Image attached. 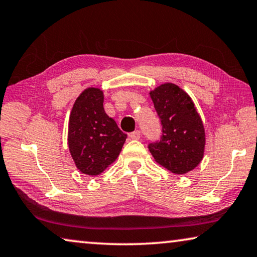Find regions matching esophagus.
<instances>
[{"mask_svg": "<svg viewBox=\"0 0 257 257\" xmlns=\"http://www.w3.org/2000/svg\"><path fill=\"white\" fill-rule=\"evenodd\" d=\"M130 139H133V140H138L140 138V131H135V132H131L128 135Z\"/></svg>", "mask_w": 257, "mask_h": 257, "instance_id": "obj_1", "label": "esophagus"}]
</instances>
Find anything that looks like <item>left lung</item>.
<instances>
[{
	"label": "left lung",
	"mask_w": 257,
	"mask_h": 257,
	"mask_svg": "<svg viewBox=\"0 0 257 257\" xmlns=\"http://www.w3.org/2000/svg\"><path fill=\"white\" fill-rule=\"evenodd\" d=\"M161 120V139L148 145L155 161L177 175L199 165L205 148V130L192 99L174 83L159 85L150 92Z\"/></svg>",
	"instance_id": "obj_1"
}]
</instances>
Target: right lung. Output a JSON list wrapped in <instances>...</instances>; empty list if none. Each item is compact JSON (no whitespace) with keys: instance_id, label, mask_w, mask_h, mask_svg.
<instances>
[{"instance_id":"right-lung-1","label":"right lung","mask_w":257,"mask_h":257,"mask_svg":"<svg viewBox=\"0 0 257 257\" xmlns=\"http://www.w3.org/2000/svg\"><path fill=\"white\" fill-rule=\"evenodd\" d=\"M104 95L87 88L74 103L68 122V147L76 168L89 176L102 174L116 161L127 135L105 113Z\"/></svg>"}]
</instances>
